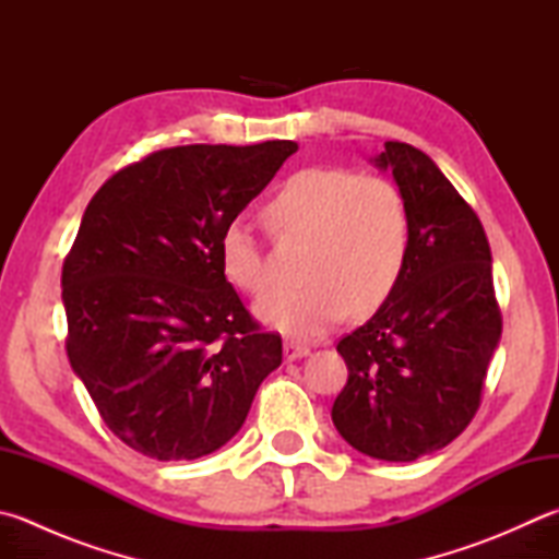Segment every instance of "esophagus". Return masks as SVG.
I'll return each mask as SVG.
<instances>
[{
	"mask_svg": "<svg viewBox=\"0 0 559 559\" xmlns=\"http://www.w3.org/2000/svg\"><path fill=\"white\" fill-rule=\"evenodd\" d=\"M309 353H311V347L304 345V343H297V341L284 343V357H287L289 362L292 360H299V357H307Z\"/></svg>",
	"mask_w": 559,
	"mask_h": 559,
	"instance_id": "1",
	"label": "esophagus"
}]
</instances>
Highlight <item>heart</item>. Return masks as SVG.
<instances>
[{"label": "heart", "mask_w": 559, "mask_h": 559, "mask_svg": "<svg viewBox=\"0 0 559 559\" xmlns=\"http://www.w3.org/2000/svg\"><path fill=\"white\" fill-rule=\"evenodd\" d=\"M262 218L275 240L304 243L294 289L262 299L255 311L292 338H319L350 309L370 313L402 280L414 221L402 187L382 175L343 167H307L289 175ZM221 270L236 289L258 297L267 289L265 252L246 221H230L218 238Z\"/></svg>", "instance_id": "heart-1"}]
</instances>
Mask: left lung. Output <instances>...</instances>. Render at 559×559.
<instances>
[{"instance_id": "8db88e82", "label": "left lung", "mask_w": 559, "mask_h": 559, "mask_svg": "<svg viewBox=\"0 0 559 559\" xmlns=\"http://www.w3.org/2000/svg\"><path fill=\"white\" fill-rule=\"evenodd\" d=\"M374 165L406 194L414 238L392 297L338 343L347 382L331 416L365 455L414 462L475 418L501 311L487 234L438 165L399 141H386Z\"/></svg>"}]
</instances>
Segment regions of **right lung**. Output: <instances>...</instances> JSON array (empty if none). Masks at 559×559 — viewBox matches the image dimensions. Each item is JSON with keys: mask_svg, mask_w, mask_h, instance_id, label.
Listing matches in <instances>:
<instances>
[{"mask_svg": "<svg viewBox=\"0 0 559 559\" xmlns=\"http://www.w3.org/2000/svg\"><path fill=\"white\" fill-rule=\"evenodd\" d=\"M294 141L177 145L109 177L62 265L68 357L104 424L153 460L234 438L282 365L218 258L226 224L297 153Z\"/></svg>", "mask_w": 559, "mask_h": 559, "instance_id": "obj_1", "label": "right lung"}]
</instances>
